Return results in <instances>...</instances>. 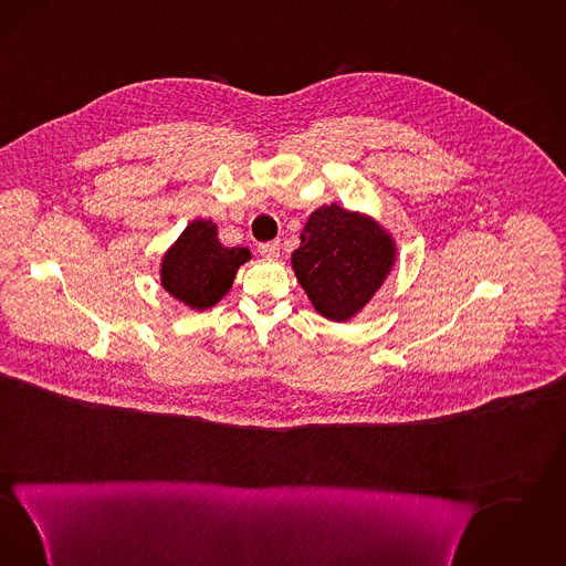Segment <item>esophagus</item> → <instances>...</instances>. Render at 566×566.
<instances>
[{"mask_svg": "<svg viewBox=\"0 0 566 566\" xmlns=\"http://www.w3.org/2000/svg\"><path fill=\"white\" fill-rule=\"evenodd\" d=\"M259 253L263 254V256H270V259L280 256V240H273V242H263V244H259Z\"/></svg>", "mask_w": 566, "mask_h": 566, "instance_id": "34e87169", "label": "esophagus"}]
</instances>
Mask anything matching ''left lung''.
I'll return each instance as SVG.
<instances>
[{
	"instance_id": "left-lung-1",
	"label": "left lung",
	"mask_w": 566,
	"mask_h": 566,
	"mask_svg": "<svg viewBox=\"0 0 566 566\" xmlns=\"http://www.w3.org/2000/svg\"><path fill=\"white\" fill-rule=\"evenodd\" d=\"M395 261L389 234L364 214L338 205L313 211L293 268L315 312L345 322L378 291Z\"/></svg>"
}]
</instances>
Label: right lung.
Instances as JSON below:
<instances>
[{
  "label": "right lung",
  "instance_id": "1",
  "mask_svg": "<svg viewBox=\"0 0 566 566\" xmlns=\"http://www.w3.org/2000/svg\"><path fill=\"white\" fill-rule=\"evenodd\" d=\"M251 259L249 249H228L213 221L196 219L163 259L165 291L192 310L213 307L232 289L235 272Z\"/></svg>",
  "mask_w": 566,
  "mask_h": 566
}]
</instances>
